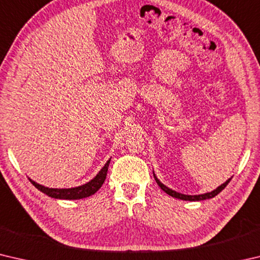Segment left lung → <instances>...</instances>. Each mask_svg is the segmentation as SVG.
Segmentation results:
<instances>
[{"instance_id":"8db88e82","label":"left lung","mask_w":260,"mask_h":260,"mask_svg":"<svg viewBox=\"0 0 260 260\" xmlns=\"http://www.w3.org/2000/svg\"><path fill=\"white\" fill-rule=\"evenodd\" d=\"M153 178H155V180H156V182H157L158 186H159V187L161 188V190H162V191H165V192L167 193V195L172 196V197H174V199H178V200H182V201H191V202L204 201V200L212 199V197L217 196L218 193L222 190V189H225V187L227 186L228 183H230V181H231V180H232V178H231V179H228L225 183H222L221 186H219L218 188H215L214 190L210 191V192L201 193V195H184V193L178 192V191L173 190V189H171V188H169V187H166L165 184H164V183H161V182L159 181V179H158V178L156 177L155 172H153Z\"/></svg>"}]
</instances>
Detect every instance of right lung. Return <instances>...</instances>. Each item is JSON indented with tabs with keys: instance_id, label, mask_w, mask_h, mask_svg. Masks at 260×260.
Here are the masks:
<instances>
[{
	"instance_id": "add662e5",
	"label": "right lung",
	"mask_w": 260,
	"mask_h": 260,
	"mask_svg": "<svg viewBox=\"0 0 260 260\" xmlns=\"http://www.w3.org/2000/svg\"><path fill=\"white\" fill-rule=\"evenodd\" d=\"M111 158L105 162V165L101 169L100 172L95 175V177L90 180L89 182L85 184H81V186L73 187V188H49L45 187L42 184L33 181L32 179L28 178L30 183L33 184L35 188H38L39 190L46 193L49 197L57 200H81L86 199V197H89L99 190V189L102 187V184L105 181V178H107L108 174V169L109 164Z\"/></svg>"
}]
</instances>
